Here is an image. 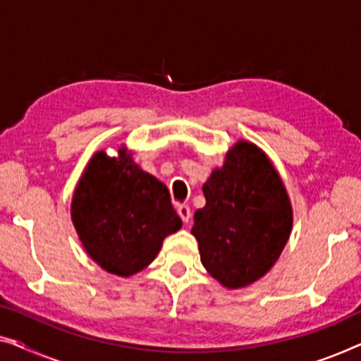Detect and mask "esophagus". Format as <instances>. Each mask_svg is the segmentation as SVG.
Returning a JSON list of instances; mask_svg holds the SVG:
<instances>
[{
  "label": "esophagus",
  "mask_w": 361,
  "mask_h": 361,
  "mask_svg": "<svg viewBox=\"0 0 361 361\" xmlns=\"http://www.w3.org/2000/svg\"><path fill=\"white\" fill-rule=\"evenodd\" d=\"M176 211H178V215L181 217L183 222H185V224L190 222V220H191V209H190V206H186V204H178Z\"/></svg>",
  "instance_id": "1"
}]
</instances>
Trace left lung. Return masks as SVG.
Here are the masks:
<instances>
[{
    "instance_id": "8db88e82",
    "label": "left lung",
    "mask_w": 361,
    "mask_h": 361,
    "mask_svg": "<svg viewBox=\"0 0 361 361\" xmlns=\"http://www.w3.org/2000/svg\"><path fill=\"white\" fill-rule=\"evenodd\" d=\"M202 192L206 206L196 211L191 230L202 266L225 287H246L274 266L292 232L281 176L261 149L241 141Z\"/></svg>"
}]
</instances>
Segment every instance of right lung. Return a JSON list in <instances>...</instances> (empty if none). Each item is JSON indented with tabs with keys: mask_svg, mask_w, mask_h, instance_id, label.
Wrapping results in <instances>:
<instances>
[{
	"mask_svg": "<svg viewBox=\"0 0 361 361\" xmlns=\"http://www.w3.org/2000/svg\"><path fill=\"white\" fill-rule=\"evenodd\" d=\"M95 154L76 188L71 217L87 255L106 272L133 276L155 259L181 219L164 183L142 171L131 154Z\"/></svg>",
	"mask_w": 361,
	"mask_h": 361,
	"instance_id": "1",
	"label": "right lung"
}]
</instances>
